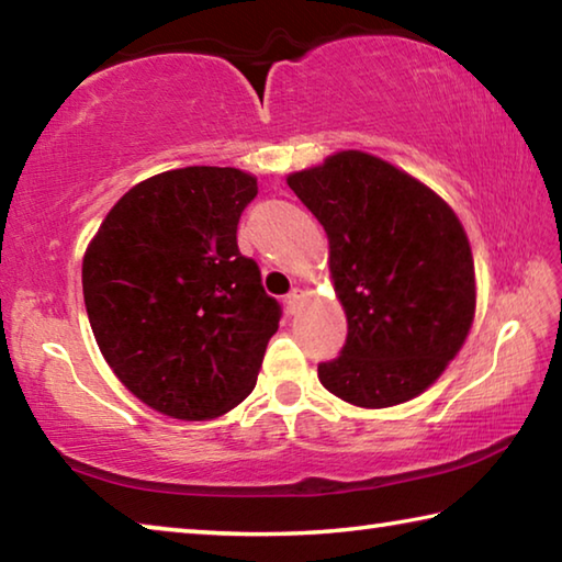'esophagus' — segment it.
I'll use <instances>...</instances> for the list:
<instances>
[{"instance_id":"1","label":"esophagus","mask_w":562,"mask_h":562,"mask_svg":"<svg viewBox=\"0 0 562 562\" xmlns=\"http://www.w3.org/2000/svg\"><path fill=\"white\" fill-rule=\"evenodd\" d=\"M302 297H304V292L300 290V288H294L290 294H288V297H284V304H288V312H290V315H292V312L294 310H297L300 307V302H302Z\"/></svg>"}]
</instances>
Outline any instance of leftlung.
I'll list each match as a JSON object with an SVG mask.
<instances>
[{"label":"left lung","mask_w":562,"mask_h":562,"mask_svg":"<svg viewBox=\"0 0 562 562\" xmlns=\"http://www.w3.org/2000/svg\"><path fill=\"white\" fill-rule=\"evenodd\" d=\"M288 186L325 227L347 312V341L319 361V382L364 408L418 396L473 322V255L459 217L416 178L361 150L292 173Z\"/></svg>","instance_id":"left-lung-1"}]
</instances>
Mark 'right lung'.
Listing matches in <instances>:
<instances>
[{
	"label": "right lung",
	"instance_id": "1",
	"mask_svg": "<svg viewBox=\"0 0 562 562\" xmlns=\"http://www.w3.org/2000/svg\"><path fill=\"white\" fill-rule=\"evenodd\" d=\"M258 180L190 166L131 188L111 207L81 282L103 359L156 412L205 422L252 392L282 307L237 250Z\"/></svg>",
	"mask_w": 562,
	"mask_h": 562
}]
</instances>
